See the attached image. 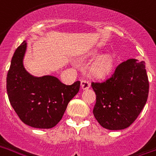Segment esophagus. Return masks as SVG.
<instances>
[{
  "label": "esophagus",
  "mask_w": 156,
  "mask_h": 156,
  "mask_svg": "<svg viewBox=\"0 0 156 156\" xmlns=\"http://www.w3.org/2000/svg\"><path fill=\"white\" fill-rule=\"evenodd\" d=\"M90 87V83L87 81H85V80H83L81 81V88L83 90L88 89Z\"/></svg>",
  "instance_id": "34e87169"
}]
</instances>
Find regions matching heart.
<instances>
[{
    "label": "heart",
    "instance_id": "heart-1",
    "mask_svg": "<svg viewBox=\"0 0 156 156\" xmlns=\"http://www.w3.org/2000/svg\"><path fill=\"white\" fill-rule=\"evenodd\" d=\"M100 54L101 53L98 49H93L88 52L84 56V58L87 60L97 58L90 69L91 74L96 78H105L112 72L114 58L111 55H102L99 56Z\"/></svg>",
    "mask_w": 156,
    "mask_h": 156
}]
</instances>
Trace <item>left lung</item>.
I'll use <instances>...</instances> for the list:
<instances>
[{"mask_svg":"<svg viewBox=\"0 0 156 156\" xmlns=\"http://www.w3.org/2000/svg\"><path fill=\"white\" fill-rule=\"evenodd\" d=\"M96 93L93 115L107 130L127 128L146 105L149 81L145 62L131 58L119 64L112 77L101 83H92Z\"/></svg>","mask_w":156,"mask_h":156,"instance_id":"obj_1","label":"left lung"}]
</instances>
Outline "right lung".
I'll list each match as a JSON object with an SVG mask.
<instances>
[{"mask_svg": "<svg viewBox=\"0 0 156 156\" xmlns=\"http://www.w3.org/2000/svg\"><path fill=\"white\" fill-rule=\"evenodd\" d=\"M26 49L25 40L14 53L6 78L8 98L25 124L49 129L62 119L69 102L79 91L80 82L65 85L55 76L32 75L24 65Z\"/></svg>", "mask_w": 156, "mask_h": 156, "instance_id": "obj_1", "label": "right lung"}]
</instances>
